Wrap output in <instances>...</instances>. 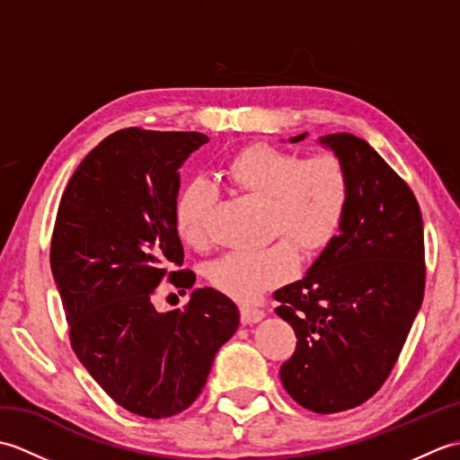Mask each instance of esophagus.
I'll use <instances>...</instances> for the list:
<instances>
[{
    "label": "esophagus",
    "mask_w": 460,
    "mask_h": 460,
    "mask_svg": "<svg viewBox=\"0 0 460 460\" xmlns=\"http://www.w3.org/2000/svg\"><path fill=\"white\" fill-rule=\"evenodd\" d=\"M265 318V310L261 308H241V322L243 324H255V322Z\"/></svg>",
    "instance_id": "34e87169"
}]
</instances>
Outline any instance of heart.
I'll return each instance as SVG.
<instances>
[{
  "label": "heart",
  "mask_w": 460,
  "mask_h": 460,
  "mask_svg": "<svg viewBox=\"0 0 460 460\" xmlns=\"http://www.w3.org/2000/svg\"><path fill=\"white\" fill-rule=\"evenodd\" d=\"M223 173L237 190L267 199L269 237L287 239L265 249L227 252L208 269L209 282L223 295L255 302L296 270L293 244L310 257L334 241L348 209L349 178L334 154L300 160L298 154L269 144H252L233 154ZM215 201L217 193L205 180H193L180 191L173 223L185 245H208Z\"/></svg>",
  "instance_id": "1"
}]
</instances>
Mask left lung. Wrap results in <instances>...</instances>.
I'll list each match as a JSON object with an SVG mask.
<instances>
[{
	"mask_svg": "<svg viewBox=\"0 0 460 460\" xmlns=\"http://www.w3.org/2000/svg\"><path fill=\"white\" fill-rule=\"evenodd\" d=\"M318 142L346 165L348 209L306 277L275 300L296 334L282 385L326 415L367 402L392 374L423 302L425 245L413 191L366 140L340 132Z\"/></svg>",
	"mask_w": 460,
	"mask_h": 460,
	"instance_id": "8db88e82",
	"label": "left lung"
}]
</instances>
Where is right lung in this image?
<instances>
[{
  "mask_svg": "<svg viewBox=\"0 0 460 460\" xmlns=\"http://www.w3.org/2000/svg\"><path fill=\"white\" fill-rule=\"evenodd\" d=\"M209 142L201 132L124 128L86 155L58 203L51 270L76 358L130 413L165 419L188 409L215 354L239 326L235 302L195 288L181 310L158 312L168 277L191 288L173 223L181 164Z\"/></svg>",
  "mask_w": 460,
  "mask_h": 460,
  "instance_id": "obj_1",
  "label": "right lung"
}]
</instances>
